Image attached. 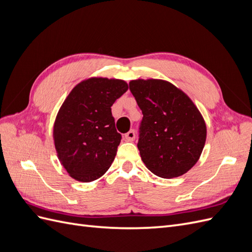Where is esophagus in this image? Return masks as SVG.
Segmentation results:
<instances>
[{
    "label": "esophagus",
    "instance_id": "1",
    "mask_svg": "<svg viewBox=\"0 0 252 252\" xmlns=\"http://www.w3.org/2000/svg\"><path fill=\"white\" fill-rule=\"evenodd\" d=\"M125 139L127 141H133L135 139V132L134 130H130L128 131L126 134H125Z\"/></svg>",
    "mask_w": 252,
    "mask_h": 252
}]
</instances>
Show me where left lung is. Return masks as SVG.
Instances as JSON below:
<instances>
[{
  "instance_id": "8db88e82",
  "label": "left lung",
  "mask_w": 252,
  "mask_h": 252,
  "mask_svg": "<svg viewBox=\"0 0 252 252\" xmlns=\"http://www.w3.org/2000/svg\"><path fill=\"white\" fill-rule=\"evenodd\" d=\"M129 89L143 113L138 148L147 168L164 179L191 169L200 158L207 132L193 102L163 80H134Z\"/></svg>"
}]
</instances>
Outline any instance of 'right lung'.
I'll return each instance as SVG.
<instances>
[{
	"label": "right lung",
	"instance_id": "obj_1",
	"mask_svg": "<svg viewBox=\"0 0 252 252\" xmlns=\"http://www.w3.org/2000/svg\"><path fill=\"white\" fill-rule=\"evenodd\" d=\"M127 89L125 81L91 78L79 83L61 106L53 141L61 164L74 180L93 182L111 166L122 139L111 106Z\"/></svg>",
	"mask_w": 252,
	"mask_h": 252
}]
</instances>
